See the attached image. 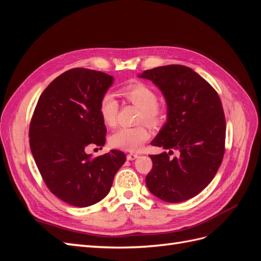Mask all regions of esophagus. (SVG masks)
<instances>
[{
	"instance_id": "34e87169",
	"label": "esophagus",
	"mask_w": 261,
	"mask_h": 261,
	"mask_svg": "<svg viewBox=\"0 0 261 261\" xmlns=\"http://www.w3.org/2000/svg\"><path fill=\"white\" fill-rule=\"evenodd\" d=\"M137 158H138V154H136V153H128L127 154V160H129V161L135 160V159H137Z\"/></svg>"
}]
</instances>
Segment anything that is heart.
Here are the masks:
<instances>
[{
  "instance_id": "obj_1",
  "label": "heart",
  "mask_w": 261,
  "mask_h": 261,
  "mask_svg": "<svg viewBox=\"0 0 261 261\" xmlns=\"http://www.w3.org/2000/svg\"><path fill=\"white\" fill-rule=\"evenodd\" d=\"M122 96L130 103L141 109L140 120L151 126L160 125L165 117V108L158 103L156 92L148 85L135 82L122 87ZM99 113L102 121L114 127L118 120V102L112 93H106L99 102ZM151 137V133L146 125L136 127H122L117 129L110 138V143L117 149L136 152L141 150L145 143Z\"/></svg>"
}]
</instances>
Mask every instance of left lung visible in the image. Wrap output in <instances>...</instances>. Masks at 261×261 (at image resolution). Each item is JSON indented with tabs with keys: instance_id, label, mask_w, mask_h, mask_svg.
Returning <instances> with one entry per match:
<instances>
[{
	"instance_id": "8db88e82",
	"label": "left lung",
	"mask_w": 261,
	"mask_h": 261,
	"mask_svg": "<svg viewBox=\"0 0 261 261\" xmlns=\"http://www.w3.org/2000/svg\"><path fill=\"white\" fill-rule=\"evenodd\" d=\"M139 77L159 87L168 105L167 123L151 145L170 151L150 155L147 187L167 202L191 199L209 185L223 160L225 116L218 92L183 65L147 69ZM173 149L177 158L169 156Z\"/></svg>"
}]
</instances>
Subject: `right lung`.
Returning a JSON list of instances; mask_svg holds the SVG:
<instances>
[{"label": "right lung", "mask_w": 261, "mask_h": 261, "mask_svg": "<svg viewBox=\"0 0 261 261\" xmlns=\"http://www.w3.org/2000/svg\"><path fill=\"white\" fill-rule=\"evenodd\" d=\"M113 77L88 68H72L46 87L31 117L29 144L50 192L75 207L102 200L126 160L120 150L91 158L90 146L106 144L107 128L99 102Z\"/></svg>", "instance_id": "right-lung-1"}]
</instances>
